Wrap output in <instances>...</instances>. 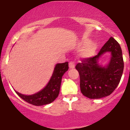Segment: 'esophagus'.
<instances>
[{
	"instance_id": "obj_1",
	"label": "esophagus",
	"mask_w": 130,
	"mask_h": 130,
	"mask_svg": "<svg viewBox=\"0 0 130 130\" xmlns=\"http://www.w3.org/2000/svg\"><path fill=\"white\" fill-rule=\"evenodd\" d=\"M69 67L70 68H74L75 67V63L74 61H71L69 63Z\"/></svg>"
}]
</instances>
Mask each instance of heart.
<instances>
[{
  "label": "heart",
  "mask_w": 130,
  "mask_h": 130,
  "mask_svg": "<svg viewBox=\"0 0 130 130\" xmlns=\"http://www.w3.org/2000/svg\"><path fill=\"white\" fill-rule=\"evenodd\" d=\"M96 50V44L94 43L87 44L80 51V55L84 57H89L94 53Z\"/></svg>",
  "instance_id": "obj_1"
}]
</instances>
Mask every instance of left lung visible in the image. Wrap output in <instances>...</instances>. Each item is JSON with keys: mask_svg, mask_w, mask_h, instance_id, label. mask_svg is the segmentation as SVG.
<instances>
[{"mask_svg": "<svg viewBox=\"0 0 130 130\" xmlns=\"http://www.w3.org/2000/svg\"><path fill=\"white\" fill-rule=\"evenodd\" d=\"M111 52V58L106 67L98 64L103 53ZM76 65L80 76V92L90 99L109 96L120 83L124 63L120 44L112 37L109 39L96 56L84 58Z\"/></svg>", "mask_w": 130, "mask_h": 130, "instance_id": "1", "label": "left lung"}]
</instances>
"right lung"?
Segmentation results:
<instances>
[{"mask_svg": "<svg viewBox=\"0 0 130 130\" xmlns=\"http://www.w3.org/2000/svg\"><path fill=\"white\" fill-rule=\"evenodd\" d=\"M68 70V62L57 63L55 67L51 78L46 86L38 93L32 95H24L15 91L22 99L35 106H42L52 103L59 95L62 77Z\"/></svg>", "mask_w": 130, "mask_h": 130, "instance_id": "1", "label": "right lung"}]
</instances>
